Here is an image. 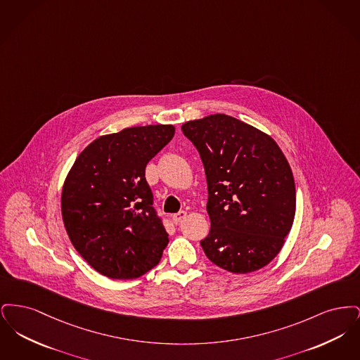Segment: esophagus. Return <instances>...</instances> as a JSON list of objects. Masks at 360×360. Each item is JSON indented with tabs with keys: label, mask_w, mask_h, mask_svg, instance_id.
Masks as SVG:
<instances>
[{
	"label": "esophagus",
	"mask_w": 360,
	"mask_h": 360,
	"mask_svg": "<svg viewBox=\"0 0 360 360\" xmlns=\"http://www.w3.org/2000/svg\"><path fill=\"white\" fill-rule=\"evenodd\" d=\"M185 217H186V212H185V210H179L178 213H175V214L172 216V221L175 224L181 223Z\"/></svg>",
	"instance_id": "34e87169"
}]
</instances>
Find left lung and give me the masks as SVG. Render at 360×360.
Segmentation results:
<instances>
[{"instance_id":"obj_1","label":"left lung","mask_w":360,"mask_h":360,"mask_svg":"<svg viewBox=\"0 0 360 360\" xmlns=\"http://www.w3.org/2000/svg\"><path fill=\"white\" fill-rule=\"evenodd\" d=\"M182 132L205 169L206 257L235 274L264 267L281 251L295 214V185L285 155L274 139L226 115L188 121Z\"/></svg>"}]
</instances>
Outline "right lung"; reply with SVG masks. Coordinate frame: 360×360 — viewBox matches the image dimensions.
Wrapping results in <instances>:
<instances>
[{
    "instance_id": "right-lung-1",
    "label": "right lung",
    "mask_w": 360,
    "mask_h": 360,
    "mask_svg": "<svg viewBox=\"0 0 360 360\" xmlns=\"http://www.w3.org/2000/svg\"><path fill=\"white\" fill-rule=\"evenodd\" d=\"M175 134L172 125L125 128L90 143L62 191V216L81 257L100 274L134 279L160 262L169 235L154 209L146 166Z\"/></svg>"
}]
</instances>
